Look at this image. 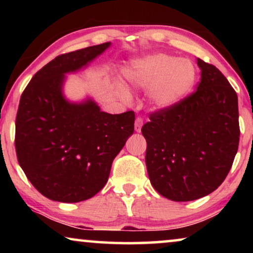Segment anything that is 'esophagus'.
Listing matches in <instances>:
<instances>
[{
	"label": "esophagus",
	"instance_id": "obj_1",
	"mask_svg": "<svg viewBox=\"0 0 253 253\" xmlns=\"http://www.w3.org/2000/svg\"><path fill=\"white\" fill-rule=\"evenodd\" d=\"M143 123H144V120L141 119V117H137L136 121H134V130H136L137 132H140Z\"/></svg>",
	"mask_w": 253,
	"mask_h": 253
}]
</instances>
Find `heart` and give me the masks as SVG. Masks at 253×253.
<instances>
[{
    "label": "heart",
    "mask_w": 253,
    "mask_h": 253,
    "mask_svg": "<svg viewBox=\"0 0 253 253\" xmlns=\"http://www.w3.org/2000/svg\"><path fill=\"white\" fill-rule=\"evenodd\" d=\"M197 76L192 61L166 53L140 58L126 71L131 84L150 88L148 99L158 109L172 108L188 98L196 85Z\"/></svg>",
    "instance_id": "b5f03b06"
}]
</instances>
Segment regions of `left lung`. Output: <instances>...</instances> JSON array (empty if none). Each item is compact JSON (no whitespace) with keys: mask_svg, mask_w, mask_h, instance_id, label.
Instances as JSON below:
<instances>
[{"mask_svg":"<svg viewBox=\"0 0 253 253\" xmlns=\"http://www.w3.org/2000/svg\"><path fill=\"white\" fill-rule=\"evenodd\" d=\"M197 91L150 114L141 127L153 188L174 202L210 195L227 177L240 141L237 94L219 69L197 58Z\"/></svg>","mask_w":253,"mask_h":253,"instance_id":"8db88e82","label":"left lung"}]
</instances>
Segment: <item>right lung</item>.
<instances>
[{
	"label": "right lung",
	"instance_id": "1",
	"mask_svg": "<svg viewBox=\"0 0 253 253\" xmlns=\"http://www.w3.org/2000/svg\"><path fill=\"white\" fill-rule=\"evenodd\" d=\"M109 44L58 55L33 76L20 96L17 159L29 181L48 199L78 203L96 195L133 133L132 110L112 115L91 100L77 105L62 95L64 74L84 67Z\"/></svg>",
	"mask_w": 253,
	"mask_h": 253
}]
</instances>
